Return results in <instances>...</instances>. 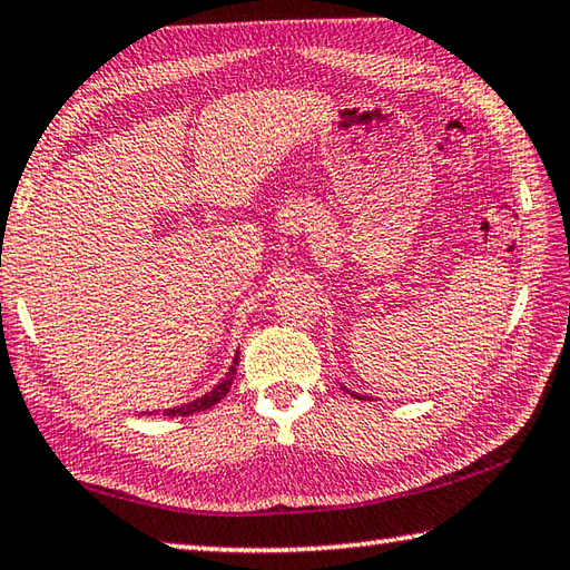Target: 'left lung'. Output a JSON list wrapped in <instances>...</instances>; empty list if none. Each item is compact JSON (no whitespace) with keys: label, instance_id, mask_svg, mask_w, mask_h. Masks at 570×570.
Segmentation results:
<instances>
[{"label":"left lung","instance_id":"left-lung-1","mask_svg":"<svg viewBox=\"0 0 570 570\" xmlns=\"http://www.w3.org/2000/svg\"><path fill=\"white\" fill-rule=\"evenodd\" d=\"M341 391H346V393H351V396H354V399H366V396H358V393H354V391H348L346 386H341Z\"/></svg>","mask_w":570,"mask_h":570}]
</instances>
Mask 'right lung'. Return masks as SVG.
<instances>
[{
    "instance_id": "add662e5",
    "label": "right lung",
    "mask_w": 570,
    "mask_h": 570,
    "mask_svg": "<svg viewBox=\"0 0 570 570\" xmlns=\"http://www.w3.org/2000/svg\"><path fill=\"white\" fill-rule=\"evenodd\" d=\"M236 366H239V351H236L232 366H229V371H226V376L219 381V384H216L212 391H206L204 396L194 399L189 403H181V406H174V409H164V416H191V413H199V411L216 406V403H219L226 393H229L234 379H236Z\"/></svg>"
}]
</instances>
